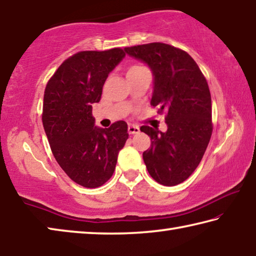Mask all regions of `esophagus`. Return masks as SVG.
<instances>
[{"mask_svg": "<svg viewBox=\"0 0 256 256\" xmlns=\"http://www.w3.org/2000/svg\"><path fill=\"white\" fill-rule=\"evenodd\" d=\"M128 132L132 134V135H134V134H138L140 132V127L136 124H129L128 126Z\"/></svg>", "mask_w": 256, "mask_h": 256, "instance_id": "34e87169", "label": "esophagus"}]
</instances>
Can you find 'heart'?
<instances>
[{"label":"heart","mask_w":256,"mask_h":256,"mask_svg":"<svg viewBox=\"0 0 256 256\" xmlns=\"http://www.w3.org/2000/svg\"><path fill=\"white\" fill-rule=\"evenodd\" d=\"M136 66H132L130 69H132V68H136Z\"/></svg>","instance_id":"heart-1"}]
</instances>
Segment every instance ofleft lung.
<instances>
[{
    "label": "left lung",
    "mask_w": 256,
    "mask_h": 256,
    "mask_svg": "<svg viewBox=\"0 0 256 256\" xmlns=\"http://www.w3.org/2000/svg\"><path fill=\"white\" fill-rule=\"evenodd\" d=\"M124 52L150 66L154 77L150 106L166 111L168 129L148 126L150 137L143 153L148 174L163 186L185 182L200 164L212 135V103L208 85L190 54L164 43L124 48Z\"/></svg>",
    "instance_id": "obj_1"
}]
</instances>
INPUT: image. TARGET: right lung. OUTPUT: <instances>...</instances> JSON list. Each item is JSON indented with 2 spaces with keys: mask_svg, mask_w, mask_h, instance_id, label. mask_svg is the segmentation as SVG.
Segmentation results:
<instances>
[{
  "mask_svg": "<svg viewBox=\"0 0 256 256\" xmlns=\"http://www.w3.org/2000/svg\"><path fill=\"white\" fill-rule=\"evenodd\" d=\"M124 56L119 48L78 52L46 85L42 120L52 153L69 178L84 187H100L112 177L128 140L124 121L100 128L92 114V104L100 102L108 74Z\"/></svg>",
  "mask_w": 256,
  "mask_h": 256,
  "instance_id": "obj_1",
  "label": "right lung"
}]
</instances>
